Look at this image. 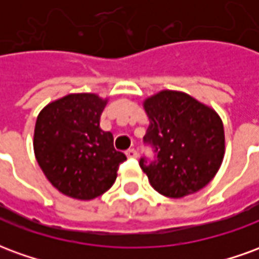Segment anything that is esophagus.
<instances>
[{
	"mask_svg": "<svg viewBox=\"0 0 259 259\" xmlns=\"http://www.w3.org/2000/svg\"><path fill=\"white\" fill-rule=\"evenodd\" d=\"M126 157H127V158H136V157H137V151H136L135 148H129V150L126 151Z\"/></svg>",
	"mask_w": 259,
	"mask_h": 259,
	"instance_id": "esophagus-1",
	"label": "esophagus"
}]
</instances>
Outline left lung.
<instances>
[{"label": "left lung", "mask_w": 259, "mask_h": 259, "mask_svg": "<svg viewBox=\"0 0 259 259\" xmlns=\"http://www.w3.org/2000/svg\"><path fill=\"white\" fill-rule=\"evenodd\" d=\"M150 126L143 140L154 158L143 172L159 194L182 198L205 187L221 168L225 132L218 113L180 91L165 90L144 102Z\"/></svg>", "instance_id": "obj_1"}]
</instances>
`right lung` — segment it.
<instances>
[{"label": "right lung", "instance_id": "1", "mask_svg": "<svg viewBox=\"0 0 259 259\" xmlns=\"http://www.w3.org/2000/svg\"><path fill=\"white\" fill-rule=\"evenodd\" d=\"M107 105L96 94H69L48 104L34 127V154L51 185L77 200H93L111 189L123 152L111 132L100 127Z\"/></svg>", "mask_w": 259, "mask_h": 259}]
</instances>
